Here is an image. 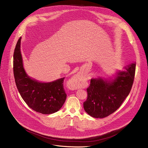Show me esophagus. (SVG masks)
Returning <instances> with one entry per match:
<instances>
[{
  "label": "esophagus",
  "mask_w": 148,
  "mask_h": 148,
  "mask_svg": "<svg viewBox=\"0 0 148 148\" xmlns=\"http://www.w3.org/2000/svg\"><path fill=\"white\" fill-rule=\"evenodd\" d=\"M81 79H82V75L79 74H76L75 77L73 78V83L75 86L76 88H80V86H82V84H84V82L83 81H82V80H80Z\"/></svg>",
  "instance_id": "1"
}]
</instances>
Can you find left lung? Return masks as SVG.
I'll return each instance as SVG.
<instances>
[{
	"instance_id": "1",
	"label": "left lung",
	"mask_w": 148,
	"mask_h": 148,
	"mask_svg": "<svg viewBox=\"0 0 148 148\" xmlns=\"http://www.w3.org/2000/svg\"><path fill=\"white\" fill-rule=\"evenodd\" d=\"M120 71L113 81L101 78L91 79L87 88V99L84 102L85 111L95 118H104L116 111L129 95L135 75L136 64Z\"/></svg>"
}]
</instances>
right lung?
Returning a JSON list of instances; mask_svg holds the SVG:
<instances>
[{"label": "right lung", "mask_w": 148, "mask_h": 148, "mask_svg": "<svg viewBox=\"0 0 148 148\" xmlns=\"http://www.w3.org/2000/svg\"><path fill=\"white\" fill-rule=\"evenodd\" d=\"M20 38L13 53V74L20 95L30 108L44 114L58 112L66 98L64 78L51 83H39L26 75L23 66Z\"/></svg>", "instance_id": "1"}]
</instances>
